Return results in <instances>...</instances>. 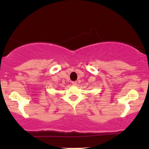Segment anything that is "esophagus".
<instances>
[{"mask_svg":"<svg viewBox=\"0 0 149 149\" xmlns=\"http://www.w3.org/2000/svg\"><path fill=\"white\" fill-rule=\"evenodd\" d=\"M77 84H78V83H77L76 81H73L72 82V85H77Z\"/></svg>","mask_w":149,"mask_h":149,"instance_id":"1","label":"esophagus"}]
</instances>
